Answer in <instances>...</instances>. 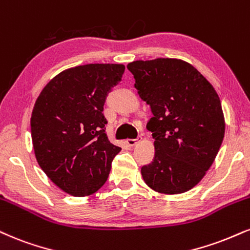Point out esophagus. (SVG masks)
Segmentation results:
<instances>
[{"label":"esophagus","mask_w":250,"mask_h":250,"mask_svg":"<svg viewBox=\"0 0 250 250\" xmlns=\"http://www.w3.org/2000/svg\"><path fill=\"white\" fill-rule=\"evenodd\" d=\"M141 138H142L141 136H138L136 138H127V140H125V143H127L129 146H134L135 144H137L138 142H140Z\"/></svg>","instance_id":"34e87169"}]
</instances>
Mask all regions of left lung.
<instances>
[{"label":"left lung","instance_id":"1","mask_svg":"<svg viewBox=\"0 0 250 250\" xmlns=\"http://www.w3.org/2000/svg\"><path fill=\"white\" fill-rule=\"evenodd\" d=\"M127 68L154 115L146 128L155 138V158L141 169L143 180L159 193H184L204 178L224 140L218 93L184 60H136Z\"/></svg>","mask_w":250,"mask_h":250}]
</instances>
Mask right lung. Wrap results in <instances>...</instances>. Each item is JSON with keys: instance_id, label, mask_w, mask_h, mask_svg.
<instances>
[{"instance_id": "1", "label": "right lung", "mask_w": 250, "mask_h": 250, "mask_svg": "<svg viewBox=\"0 0 250 250\" xmlns=\"http://www.w3.org/2000/svg\"><path fill=\"white\" fill-rule=\"evenodd\" d=\"M125 65L87 64L60 72L36 100L31 138L39 167L66 193L86 197L106 183L121 151L106 134L104 104Z\"/></svg>"}]
</instances>
